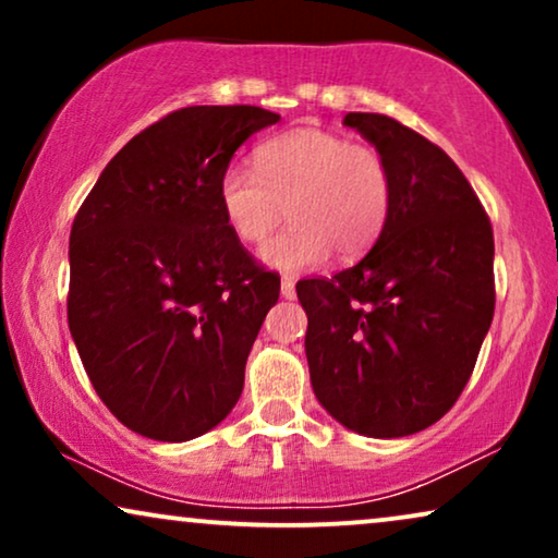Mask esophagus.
I'll return each mask as SVG.
<instances>
[{
	"label": "esophagus",
	"mask_w": 558,
	"mask_h": 558,
	"mask_svg": "<svg viewBox=\"0 0 558 558\" xmlns=\"http://www.w3.org/2000/svg\"><path fill=\"white\" fill-rule=\"evenodd\" d=\"M294 279L292 277H284L281 279V296H284V300H294Z\"/></svg>",
	"instance_id": "obj_1"
}]
</instances>
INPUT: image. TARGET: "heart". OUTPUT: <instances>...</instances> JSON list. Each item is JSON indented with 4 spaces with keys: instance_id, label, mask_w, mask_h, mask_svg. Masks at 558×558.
Here are the masks:
<instances>
[{
    "instance_id": "obj_1",
    "label": "heart",
    "mask_w": 558,
    "mask_h": 558,
    "mask_svg": "<svg viewBox=\"0 0 558 558\" xmlns=\"http://www.w3.org/2000/svg\"><path fill=\"white\" fill-rule=\"evenodd\" d=\"M228 231L256 246L284 216V231L262 248L277 271L319 266L335 251L355 258L384 231L393 205V174L376 147L327 129H292L258 144L254 172L228 165L216 180Z\"/></svg>"
}]
</instances>
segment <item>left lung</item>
Masks as SVG:
<instances>
[{
    "label": "left lung",
    "instance_id": "8db88e82",
    "mask_svg": "<svg viewBox=\"0 0 558 558\" xmlns=\"http://www.w3.org/2000/svg\"><path fill=\"white\" fill-rule=\"evenodd\" d=\"M393 174L376 246L332 279L296 281L317 401L365 437L439 422L475 368L493 323V226L445 149L384 113L353 111Z\"/></svg>",
    "mask_w": 558,
    "mask_h": 558
}]
</instances>
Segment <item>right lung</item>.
I'll list each match as a JSON object with an SVG mask.
<instances>
[{
    "instance_id": "obj_1",
    "label": "right lung",
    "mask_w": 558,
    "mask_h": 558,
    "mask_svg": "<svg viewBox=\"0 0 558 558\" xmlns=\"http://www.w3.org/2000/svg\"><path fill=\"white\" fill-rule=\"evenodd\" d=\"M258 106H187L106 165L71 228L68 327L96 393L157 441L210 432L239 401L279 277L228 231L216 180Z\"/></svg>"
}]
</instances>
